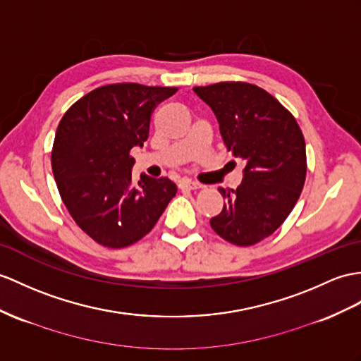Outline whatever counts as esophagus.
<instances>
[{"label":"esophagus","instance_id":"1","mask_svg":"<svg viewBox=\"0 0 361 361\" xmlns=\"http://www.w3.org/2000/svg\"><path fill=\"white\" fill-rule=\"evenodd\" d=\"M179 187H180L182 190H197V188H200L202 185H200V183H197V182L190 180V179H182V180L179 182Z\"/></svg>","mask_w":361,"mask_h":361}]
</instances>
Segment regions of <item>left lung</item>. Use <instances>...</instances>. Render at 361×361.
<instances>
[{
    "instance_id": "obj_1",
    "label": "left lung",
    "mask_w": 361,
    "mask_h": 361,
    "mask_svg": "<svg viewBox=\"0 0 361 361\" xmlns=\"http://www.w3.org/2000/svg\"><path fill=\"white\" fill-rule=\"evenodd\" d=\"M216 114L228 150L245 165L235 190L211 228L226 242L250 247L285 222L305 185L306 150L297 121L274 96L248 82L195 87Z\"/></svg>"
}]
</instances>
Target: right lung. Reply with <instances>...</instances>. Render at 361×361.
<instances>
[{"mask_svg":"<svg viewBox=\"0 0 361 361\" xmlns=\"http://www.w3.org/2000/svg\"><path fill=\"white\" fill-rule=\"evenodd\" d=\"M176 87L111 84L87 93L61 119L51 170L61 199L84 233L107 248H124L142 239L178 192L169 178L140 174L131 183L154 107Z\"/></svg>","mask_w":361,"mask_h":361,"instance_id":"right-lung-1","label":"right lung"}]
</instances>
